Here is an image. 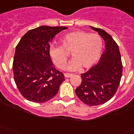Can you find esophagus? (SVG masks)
<instances>
[{"instance_id":"esophagus-1","label":"esophagus","mask_w":134,"mask_h":134,"mask_svg":"<svg viewBox=\"0 0 134 134\" xmlns=\"http://www.w3.org/2000/svg\"><path fill=\"white\" fill-rule=\"evenodd\" d=\"M64 76H65V77H66V78H69V77H72V74L65 73Z\"/></svg>"}]
</instances>
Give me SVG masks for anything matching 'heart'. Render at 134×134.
I'll return each mask as SVG.
<instances>
[{"mask_svg":"<svg viewBox=\"0 0 134 134\" xmlns=\"http://www.w3.org/2000/svg\"><path fill=\"white\" fill-rule=\"evenodd\" d=\"M62 46L51 44L49 55L55 64L63 69L66 65L68 55L71 51L73 59L68 66L70 70L79 68H88L93 66L99 59L103 49V40L100 35L85 31H72L63 36L61 39Z\"/></svg>","mask_w":134,"mask_h":134,"instance_id":"1","label":"heart"}]
</instances>
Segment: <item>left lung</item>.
Masks as SVG:
<instances>
[{
	"label": "left lung",
	"instance_id": "1",
	"mask_svg": "<svg viewBox=\"0 0 134 134\" xmlns=\"http://www.w3.org/2000/svg\"><path fill=\"white\" fill-rule=\"evenodd\" d=\"M90 27L104 40L105 50L98 64L81 75L82 81L75 93L83 103L94 106L108 102L116 92L122 64L119 46L111 35L101 29Z\"/></svg>",
	"mask_w": 134,
	"mask_h": 134
}]
</instances>
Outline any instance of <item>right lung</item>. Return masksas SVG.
Returning <instances> with one entry per match:
<instances>
[{
  "label": "right lung",
  "instance_id": "obj_1",
  "mask_svg": "<svg viewBox=\"0 0 134 134\" xmlns=\"http://www.w3.org/2000/svg\"><path fill=\"white\" fill-rule=\"evenodd\" d=\"M65 26H41L27 31L15 48L14 81L25 99L45 103L59 91L64 75L55 69L49 55L50 44Z\"/></svg>",
  "mask_w": 134,
  "mask_h": 134
}]
</instances>
